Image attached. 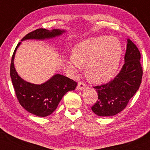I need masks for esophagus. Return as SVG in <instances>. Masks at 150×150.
Returning <instances> with one entry per match:
<instances>
[{"mask_svg": "<svg viewBox=\"0 0 150 150\" xmlns=\"http://www.w3.org/2000/svg\"><path fill=\"white\" fill-rule=\"evenodd\" d=\"M86 85L85 82L80 81V82H79L78 84H77V89H78V90H82L86 87Z\"/></svg>", "mask_w": 150, "mask_h": 150, "instance_id": "obj_1", "label": "esophagus"}]
</instances>
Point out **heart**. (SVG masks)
Returning a JSON list of instances; mask_svg holds the SVG:
<instances>
[{
	"label": "heart",
	"instance_id": "heart-1",
	"mask_svg": "<svg viewBox=\"0 0 150 150\" xmlns=\"http://www.w3.org/2000/svg\"><path fill=\"white\" fill-rule=\"evenodd\" d=\"M121 43L114 36L90 38L72 49L68 67L77 72L86 65V73L96 82H105L115 76L122 57Z\"/></svg>",
	"mask_w": 150,
	"mask_h": 150
}]
</instances>
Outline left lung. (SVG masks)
Wrapping results in <instances>:
<instances>
[{
	"mask_svg": "<svg viewBox=\"0 0 150 150\" xmlns=\"http://www.w3.org/2000/svg\"><path fill=\"white\" fill-rule=\"evenodd\" d=\"M124 63L118 75L105 84L93 86L98 93V100L91 107L100 117L114 116L127 107L128 103L141 84L142 68L140 53L131 40H127Z\"/></svg>",
	"mask_w": 150,
	"mask_h": 150,
	"instance_id": "obj_1",
	"label": "left lung"
}]
</instances>
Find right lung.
Masks as SVG:
<instances>
[{
  "instance_id": "add662e5",
  "label": "right lung",
  "mask_w": 150,
  "mask_h": 150,
  "mask_svg": "<svg viewBox=\"0 0 150 150\" xmlns=\"http://www.w3.org/2000/svg\"><path fill=\"white\" fill-rule=\"evenodd\" d=\"M65 30L38 28L28 33L21 39L45 40L61 35ZM21 42L18 43L12 57L10 77L19 103L26 110L38 117H47L57 109L63 96L68 91L75 89L77 83L64 75L57 74L46 82L35 84L23 80L19 76L14 66L15 52Z\"/></svg>"
}]
</instances>
